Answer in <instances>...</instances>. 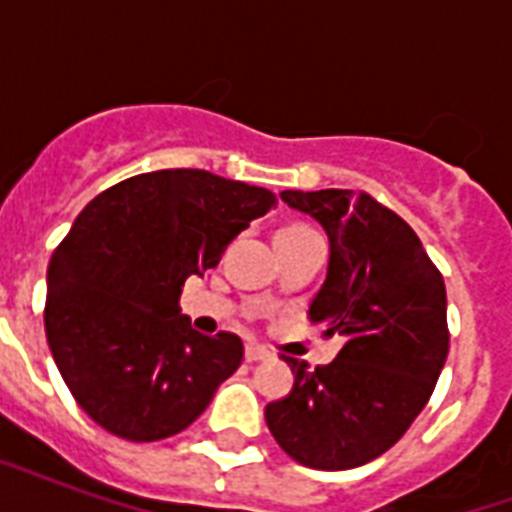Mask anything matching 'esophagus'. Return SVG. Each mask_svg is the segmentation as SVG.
I'll list each match as a JSON object with an SVG mask.
<instances>
[{
  "label": "esophagus",
  "instance_id": "34e87169",
  "mask_svg": "<svg viewBox=\"0 0 512 512\" xmlns=\"http://www.w3.org/2000/svg\"><path fill=\"white\" fill-rule=\"evenodd\" d=\"M268 356H271V353H268L265 348H260V345H247V348H244V358H247L249 364H255V361H265Z\"/></svg>",
  "mask_w": 512,
  "mask_h": 512
}]
</instances>
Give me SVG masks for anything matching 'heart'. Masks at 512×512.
<instances>
[{"label": "heart", "instance_id": "heart-1", "mask_svg": "<svg viewBox=\"0 0 512 512\" xmlns=\"http://www.w3.org/2000/svg\"><path fill=\"white\" fill-rule=\"evenodd\" d=\"M297 228H305V225H289V228H284V231H297Z\"/></svg>", "mask_w": 512, "mask_h": 512}]
</instances>
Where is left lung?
<instances>
[{
	"mask_svg": "<svg viewBox=\"0 0 512 512\" xmlns=\"http://www.w3.org/2000/svg\"><path fill=\"white\" fill-rule=\"evenodd\" d=\"M329 236L313 324L345 345L327 366L284 356L295 385L265 406L276 444L305 468L350 470L388 452L425 409L449 353L444 276L417 233L369 193L281 191Z\"/></svg>",
	"mask_w": 512,
	"mask_h": 512,
	"instance_id": "obj_1",
	"label": "left lung"
}]
</instances>
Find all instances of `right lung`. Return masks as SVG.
<instances>
[{"instance_id":"add662e5","label":"right lung","mask_w":512,"mask_h":512,"mask_svg":"<svg viewBox=\"0 0 512 512\" xmlns=\"http://www.w3.org/2000/svg\"><path fill=\"white\" fill-rule=\"evenodd\" d=\"M276 204L265 188L204 170L135 175L98 193L52 252L44 332L76 404L127 441L185 430L239 369L231 332L191 329L188 276Z\"/></svg>"}]
</instances>
